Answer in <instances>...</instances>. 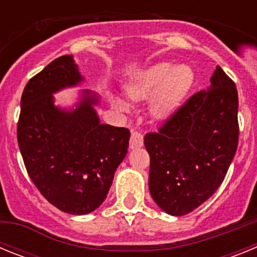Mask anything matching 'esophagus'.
Returning a JSON list of instances; mask_svg holds the SVG:
<instances>
[{"label": "esophagus", "instance_id": "esophagus-1", "mask_svg": "<svg viewBox=\"0 0 257 257\" xmlns=\"http://www.w3.org/2000/svg\"><path fill=\"white\" fill-rule=\"evenodd\" d=\"M143 145H144V138H143V135L140 133H138V131H134L130 138V148H142Z\"/></svg>", "mask_w": 257, "mask_h": 257}]
</instances>
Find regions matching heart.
<instances>
[{"instance_id": "b5f03b06", "label": "heart", "mask_w": 257, "mask_h": 257, "mask_svg": "<svg viewBox=\"0 0 257 257\" xmlns=\"http://www.w3.org/2000/svg\"><path fill=\"white\" fill-rule=\"evenodd\" d=\"M194 81L196 73L190 65H174L170 61H160L134 74L124 88L131 100L142 101L151 97L149 114L156 121L166 122L178 113ZM110 100L119 110L128 109L123 97L110 95Z\"/></svg>"}]
</instances>
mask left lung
I'll return each mask as SVG.
<instances>
[{"instance_id": "8db88e82", "label": "left lung", "mask_w": 257, "mask_h": 257, "mask_svg": "<svg viewBox=\"0 0 257 257\" xmlns=\"http://www.w3.org/2000/svg\"><path fill=\"white\" fill-rule=\"evenodd\" d=\"M160 133L147 134L149 192L157 206L183 216L221 185L238 145V92L220 67Z\"/></svg>"}]
</instances>
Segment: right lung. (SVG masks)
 Here are the masks:
<instances>
[{"mask_svg":"<svg viewBox=\"0 0 257 257\" xmlns=\"http://www.w3.org/2000/svg\"><path fill=\"white\" fill-rule=\"evenodd\" d=\"M82 82L73 56L51 61L27 83L18 123L29 178L51 205L70 215L100 207L130 140L127 128L101 123V97L91 90H79L70 105H56V92Z\"/></svg>","mask_w":257,"mask_h":257,"instance_id":"right-lung-1","label":"right lung"}]
</instances>
